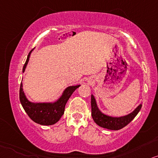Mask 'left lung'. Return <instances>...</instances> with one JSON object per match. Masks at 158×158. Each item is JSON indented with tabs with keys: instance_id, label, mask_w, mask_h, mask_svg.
<instances>
[{
	"instance_id": "8db88e82",
	"label": "left lung",
	"mask_w": 158,
	"mask_h": 158,
	"mask_svg": "<svg viewBox=\"0 0 158 158\" xmlns=\"http://www.w3.org/2000/svg\"><path fill=\"white\" fill-rule=\"evenodd\" d=\"M142 104L140 103L132 112L121 117H112L103 113L98 106L95 96L91 95L92 117L94 122L100 127L112 131H118L129 124L141 110Z\"/></svg>"
}]
</instances>
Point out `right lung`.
<instances>
[{
    "instance_id": "1",
    "label": "right lung",
    "mask_w": 158,
    "mask_h": 158,
    "mask_svg": "<svg viewBox=\"0 0 158 158\" xmlns=\"http://www.w3.org/2000/svg\"><path fill=\"white\" fill-rule=\"evenodd\" d=\"M33 51V49H32L27 55V60L23 66V73L25 72ZM80 86V85L69 86L63 91L60 96L54 101L32 102L26 96L23 89V82H21L19 89V100L24 110L33 122L41 125H52L60 120L62 115L64 114L65 106L67 101H69L73 92Z\"/></svg>"
}]
</instances>
